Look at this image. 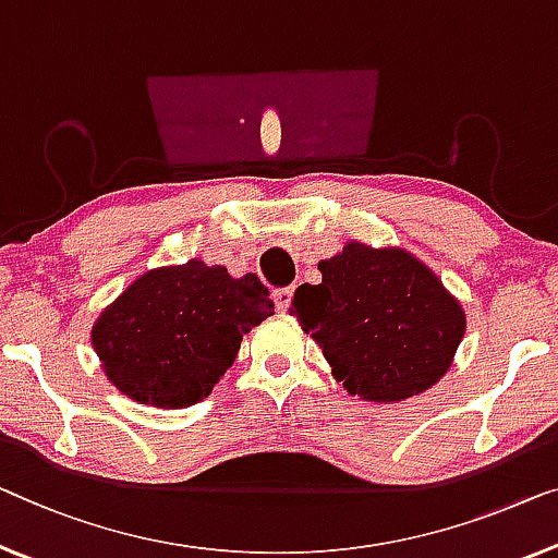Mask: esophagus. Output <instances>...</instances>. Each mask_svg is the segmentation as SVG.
Listing matches in <instances>:
<instances>
[{
	"label": "esophagus",
	"instance_id": "1",
	"mask_svg": "<svg viewBox=\"0 0 558 558\" xmlns=\"http://www.w3.org/2000/svg\"><path fill=\"white\" fill-rule=\"evenodd\" d=\"M272 301H276V307H278L280 313H286L290 301H293V288H278V290H272Z\"/></svg>",
	"mask_w": 558,
	"mask_h": 558
}]
</instances>
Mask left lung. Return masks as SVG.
<instances>
[{"instance_id": "obj_1", "label": "left lung", "mask_w": 558, "mask_h": 558, "mask_svg": "<svg viewBox=\"0 0 558 558\" xmlns=\"http://www.w3.org/2000/svg\"><path fill=\"white\" fill-rule=\"evenodd\" d=\"M295 290L290 315L311 332L351 396L396 403L451 368L465 332L461 303L403 247L345 243Z\"/></svg>"}]
</instances>
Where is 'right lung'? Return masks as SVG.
Returning <instances> with one entry per match:
<instances>
[{
	"mask_svg": "<svg viewBox=\"0 0 558 558\" xmlns=\"http://www.w3.org/2000/svg\"><path fill=\"white\" fill-rule=\"evenodd\" d=\"M272 315L260 278L187 260L140 276L93 326L105 376L132 401L185 409L210 396L240 340Z\"/></svg>",
	"mask_w": 558,
	"mask_h": 558,
	"instance_id": "add662e5",
	"label": "right lung"
}]
</instances>
